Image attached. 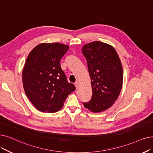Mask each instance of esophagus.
Masks as SVG:
<instances>
[{"mask_svg": "<svg viewBox=\"0 0 153 153\" xmlns=\"http://www.w3.org/2000/svg\"><path fill=\"white\" fill-rule=\"evenodd\" d=\"M74 85H75V86H76V89H78V87H79V84H78V82H76L74 83Z\"/></svg>", "mask_w": 153, "mask_h": 153, "instance_id": "1", "label": "esophagus"}]
</instances>
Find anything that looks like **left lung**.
Returning a JSON list of instances; mask_svg holds the SVG:
<instances>
[{"mask_svg": "<svg viewBox=\"0 0 153 153\" xmlns=\"http://www.w3.org/2000/svg\"><path fill=\"white\" fill-rule=\"evenodd\" d=\"M82 52L87 61L92 91L91 100L83 104L92 112H100L111 108L120 94L122 64L114 48L100 41L84 45Z\"/></svg>", "mask_w": 153, "mask_h": 153, "instance_id": "left-lung-1", "label": "left lung"}]
</instances>
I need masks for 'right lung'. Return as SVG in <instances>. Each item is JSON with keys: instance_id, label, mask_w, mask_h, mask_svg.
<instances>
[{"instance_id": "add662e5", "label": "right lung", "mask_w": 153, "mask_h": 153, "mask_svg": "<svg viewBox=\"0 0 153 153\" xmlns=\"http://www.w3.org/2000/svg\"><path fill=\"white\" fill-rule=\"evenodd\" d=\"M69 47L57 42L42 43L32 50L22 71L25 94L36 108L43 112H55L76 89L69 83L61 69V58Z\"/></svg>"}]
</instances>
